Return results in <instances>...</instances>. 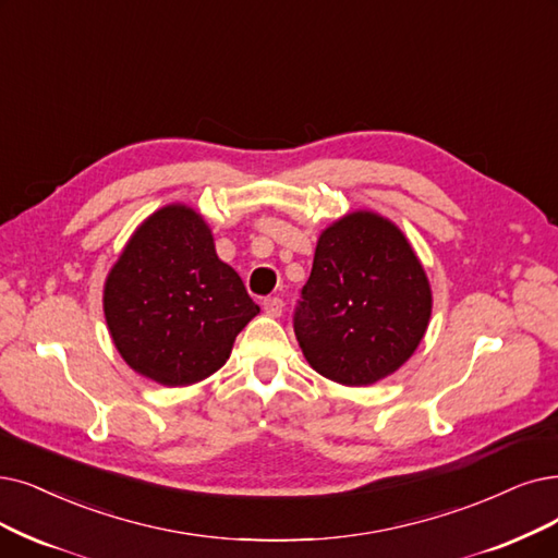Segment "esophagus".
<instances>
[{
    "label": "esophagus",
    "instance_id": "34e87169",
    "mask_svg": "<svg viewBox=\"0 0 558 558\" xmlns=\"http://www.w3.org/2000/svg\"><path fill=\"white\" fill-rule=\"evenodd\" d=\"M263 311L270 318H279L283 311V302L279 298H267V300H263Z\"/></svg>",
    "mask_w": 558,
    "mask_h": 558
}]
</instances>
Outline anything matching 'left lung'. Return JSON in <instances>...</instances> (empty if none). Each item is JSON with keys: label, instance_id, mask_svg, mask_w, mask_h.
<instances>
[{"label": "left lung", "instance_id": "1", "mask_svg": "<svg viewBox=\"0 0 558 558\" xmlns=\"http://www.w3.org/2000/svg\"><path fill=\"white\" fill-rule=\"evenodd\" d=\"M430 314V281L405 233L380 213L354 210L316 242L295 337L327 380L368 387L416 352Z\"/></svg>", "mask_w": 558, "mask_h": 558}]
</instances>
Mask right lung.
<instances>
[{"mask_svg":"<svg viewBox=\"0 0 558 558\" xmlns=\"http://www.w3.org/2000/svg\"><path fill=\"white\" fill-rule=\"evenodd\" d=\"M102 311L123 362L162 387H190L227 364L258 304L215 252L187 204L148 215L107 272Z\"/></svg>","mask_w":558,"mask_h":558,"instance_id":"1","label":"right lung"}]
</instances>
